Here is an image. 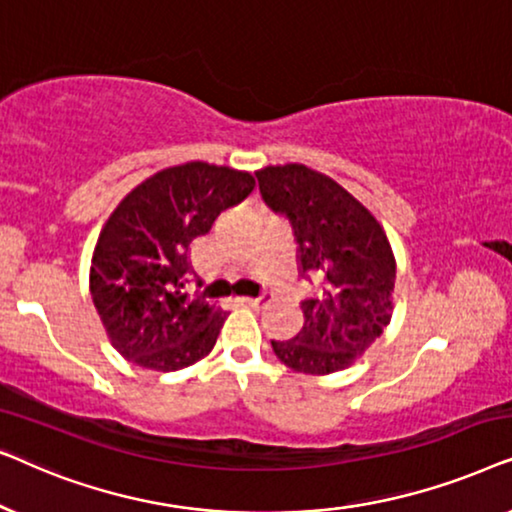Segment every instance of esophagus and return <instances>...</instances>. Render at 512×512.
I'll list each match as a JSON object with an SVG mask.
<instances>
[{"label": "esophagus", "instance_id": "esophagus-1", "mask_svg": "<svg viewBox=\"0 0 512 512\" xmlns=\"http://www.w3.org/2000/svg\"><path fill=\"white\" fill-rule=\"evenodd\" d=\"M270 298H272V293L265 291V293H261V296H256V298H244V303L251 305V307H261V305L268 303Z\"/></svg>", "mask_w": 512, "mask_h": 512}]
</instances>
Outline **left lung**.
Masks as SVG:
<instances>
[{
	"mask_svg": "<svg viewBox=\"0 0 512 512\" xmlns=\"http://www.w3.org/2000/svg\"><path fill=\"white\" fill-rule=\"evenodd\" d=\"M270 209L291 221L300 275L317 272L321 293L303 300L293 340H272L296 373L345 370L380 338L394 310L396 258L382 223L338 181L300 163L256 172Z\"/></svg>",
	"mask_w": 512,
	"mask_h": 512,
	"instance_id": "1",
	"label": "left lung"
}]
</instances>
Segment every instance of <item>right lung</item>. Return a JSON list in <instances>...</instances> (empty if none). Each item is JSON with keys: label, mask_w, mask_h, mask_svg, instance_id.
<instances>
[{"label": "right lung", "mask_w": 512, "mask_h": 512, "mask_svg": "<svg viewBox=\"0 0 512 512\" xmlns=\"http://www.w3.org/2000/svg\"><path fill=\"white\" fill-rule=\"evenodd\" d=\"M254 186L251 172L191 160L156 172L118 202L90 263V296L118 354L172 373L212 352L228 312L184 291L193 275L188 249Z\"/></svg>", "instance_id": "right-lung-1"}]
</instances>
